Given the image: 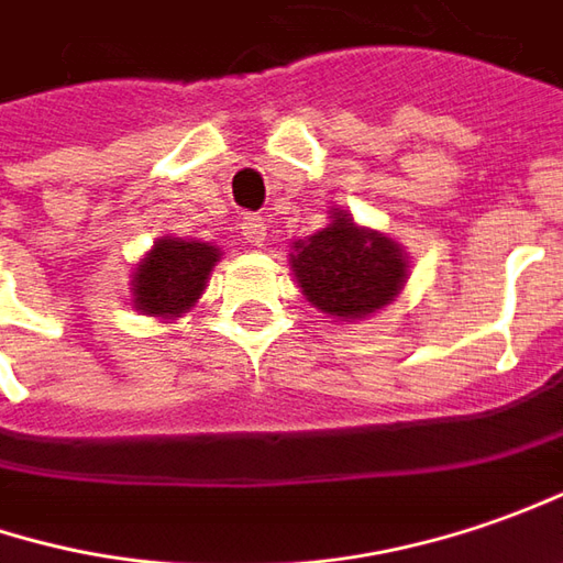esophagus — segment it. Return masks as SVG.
I'll list each match as a JSON object with an SVG mask.
<instances>
[{
	"instance_id": "34e87169",
	"label": "esophagus",
	"mask_w": 563,
	"mask_h": 563,
	"mask_svg": "<svg viewBox=\"0 0 563 563\" xmlns=\"http://www.w3.org/2000/svg\"><path fill=\"white\" fill-rule=\"evenodd\" d=\"M240 230H243V236L252 245H264V240H267V223H264V218H258V214H249V218H243Z\"/></svg>"
}]
</instances>
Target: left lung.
Instances as JSON below:
<instances>
[{"mask_svg":"<svg viewBox=\"0 0 563 563\" xmlns=\"http://www.w3.org/2000/svg\"><path fill=\"white\" fill-rule=\"evenodd\" d=\"M289 267L305 299L340 320H361L393 305L408 280V255L389 236L333 208L330 223L292 243Z\"/></svg>","mask_w":563,"mask_h":563,"instance_id":"8db88e82","label":"left lung"}]
</instances>
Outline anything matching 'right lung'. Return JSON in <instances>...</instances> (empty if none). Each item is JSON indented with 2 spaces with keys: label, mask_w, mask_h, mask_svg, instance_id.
I'll use <instances>...</instances> for the list:
<instances>
[{
  "label": "right lung",
  "mask_w": 563,
  "mask_h": 563,
  "mask_svg": "<svg viewBox=\"0 0 563 563\" xmlns=\"http://www.w3.org/2000/svg\"><path fill=\"white\" fill-rule=\"evenodd\" d=\"M218 262H221L218 245L162 236L133 271L130 280L133 308L158 320L180 318L199 301L211 280V267Z\"/></svg>",
  "instance_id": "1"
}]
</instances>
